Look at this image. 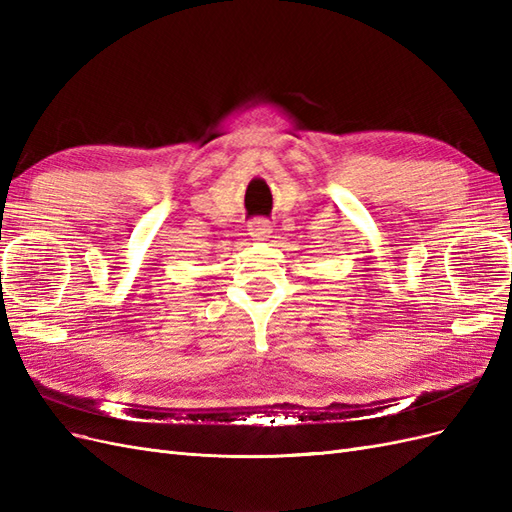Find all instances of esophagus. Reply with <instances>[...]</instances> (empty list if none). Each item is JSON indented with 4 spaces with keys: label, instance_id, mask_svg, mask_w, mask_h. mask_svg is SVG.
Returning a JSON list of instances; mask_svg holds the SVG:
<instances>
[{
    "label": "esophagus",
    "instance_id": "obj_1",
    "mask_svg": "<svg viewBox=\"0 0 512 512\" xmlns=\"http://www.w3.org/2000/svg\"><path fill=\"white\" fill-rule=\"evenodd\" d=\"M273 226L269 220H254L247 226V235H250L252 241H267L271 237Z\"/></svg>",
    "mask_w": 512,
    "mask_h": 512
}]
</instances>
